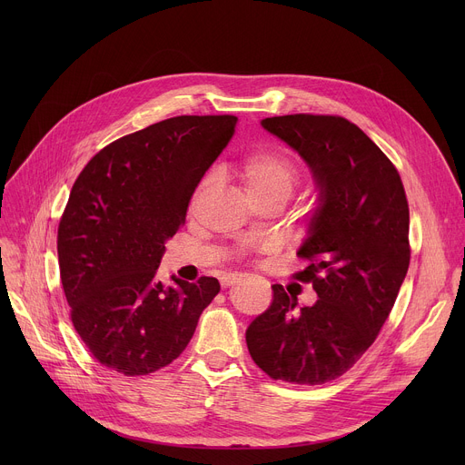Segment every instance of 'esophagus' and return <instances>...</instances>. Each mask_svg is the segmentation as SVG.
<instances>
[{
	"label": "esophagus",
	"mask_w": 465,
	"mask_h": 465,
	"mask_svg": "<svg viewBox=\"0 0 465 465\" xmlns=\"http://www.w3.org/2000/svg\"><path fill=\"white\" fill-rule=\"evenodd\" d=\"M244 276L242 274H237V272H230V274H224L223 278H221V285L226 289V287H232V285H235V283H239L241 280H242Z\"/></svg>",
	"instance_id": "1"
}]
</instances>
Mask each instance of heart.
Instances as JSON below:
<instances>
[{"mask_svg":"<svg viewBox=\"0 0 465 465\" xmlns=\"http://www.w3.org/2000/svg\"><path fill=\"white\" fill-rule=\"evenodd\" d=\"M237 173L250 198L283 196L285 201L291 196L300 174L292 156L278 149H262L246 154L239 162ZM208 183L210 176L204 178L198 193Z\"/></svg>","mask_w":465,"mask_h":465,"instance_id":"1","label":"heart"}]
</instances>
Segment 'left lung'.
<instances>
[{"mask_svg": "<svg viewBox=\"0 0 465 465\" xmlns=\"http://www.w3.org/2000/svg\"><path fill=\"white\" fill-rule=\"evenodd\" d=\"M291 145L320 187V206L298 250L318 300L296 307L282 285L246 329L253 362L276 381L323 384L344 375L373 344L411 262L409 203L395 165L351 121L292 114L262 119Z\"/></svg>", "mask_w": 465, "mask_h": 465, "instance_id": "8db88e82", "label": "left lung"}]
</instances>
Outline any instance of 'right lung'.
<instances>
[{
    "label": "right lung",
    "instance_id": "obj_1",
    "mask_svg": "<svg viewBox=\"0 0 465 465\" xmlns=\"http://www.w3.org/2000/svg\"><path fill=\"white\" fill-rule=\"evenodd\" d=\"M235 115H176L101 149L77 176L56 250L74 327L90 353L128 377L171 364L219 294L156 271L194 187L235 132Z\"/></svg>",
    "mask_w": 465,
    "mask_h": 465
}]
</instances>
